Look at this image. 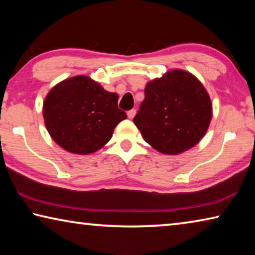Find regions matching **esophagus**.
Returning <instances> with one entry per match:
<instances>
[{
  "label": "esophagus",
  "mask_w": 255,
  "mask_h": 255,
  "mask_svg": "<svg viewBox=\"0 0 255 255\" xmlns=\"http://www.w3.org/2000/svg\"><path fill=\"white\" fill-rule=\"evenodd\" d=\"M135 115H136V110L135 109H131V110H129L127 112V116H128L129 119H132L133 117H135Z\"/></svg>",
  "instance_id": "esophagus-1"
}]
</instances>
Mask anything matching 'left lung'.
Here are the masks:
<instances>
[{"label": "left lung", "instance_id": "8db88e82", "mask_svg": "<svg viewBox=\"0 0 255 255\" xmlns=\"http://www.w3.org/2000/svg\"><path fill=\"white\" fill-rule=\"evenodd\" d=\"M213 105L191 73L172 70L149 81L133 124L159 153L178 155L197 145L208 130Z\"/></svg>", "mask_w": 255, "mask_h": 255}]
</instances>
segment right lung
<instances>
[{"instance_id": "obj_1", "label": "right lung", "mask_w": 255, "mask_h": 255, "mask_svg": "<svg viewBox=\"0 0 255 255\" xmlns=\"http://www.w3.org/2000/svg\"><path fill=\"white\" fill-rule=\"evenodd\" d=\"M118 94L108 92L91 77L77 75L56 84L46 96L42 116L50 137L67 152L88 155L111 139L127 118Z\"/></svg>"}]
</instances>
